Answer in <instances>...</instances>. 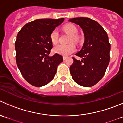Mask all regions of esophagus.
I'll list each match as a JSON object with an SVG mask.
<instances>
[{
	"instance_id": "1",
	"label": "esophagus",
	"mask_w": 123,
	"mask_h": 123,
	"mask_svg": "<svg viewBox=\"0 0 123 123\" xmlns=\"http://www.w3.org/2000/svg\"><path fill=\"white\" fill-rule=\"evenodd\" d=\"M67 58H68L67 56H63V59H64V60L65 61V60H66L67 59Z\"/></svg>"
}]
</instances>
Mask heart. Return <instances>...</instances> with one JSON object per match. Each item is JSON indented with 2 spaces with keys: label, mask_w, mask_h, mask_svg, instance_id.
I'll return each instance as SVG.
<instances>
[{
  "label": "heart",
  "mask_w": 123,
  "mask_h": 123,
  "mask_svg": "<svg viewBox=\"0 0 123 123\" xmlns=\"http://www.w3.org/2000/svg\"><path fill=\"white\" fill-rule=\"evenodd\" d=\"M64 30L68 34L71 35L70 39V42L77 41L78 37L76 35L77 33V29L73 24H67L64 26ZM50 40L53 44H56L59 40V32L57 29H54L51 32ZM76 50V46L74 44L71 43L68 45L58 44L53 49V52L57 54L62 56H68L71 53H73Z\"/></svg>",
  "instance_id": "heart-1"
}]
</instances>
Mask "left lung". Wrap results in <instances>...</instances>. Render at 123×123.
Here are the masks:
<instances>
[{
  "mask_svg": "<svg viewBox=\"0 0 123 123\" xmlns=\"http://www.w3.org/2000/svg\"><path fill=\"white\" fill-rule=\"evenodd\" d=\"M82 29L85 41L82 49L74 58L70 67V74L75 82L82 86L91 87L102 79L109 63L111 44L107 33L97 21L87 17L69 20Z\"/></svg>",
  "mask_w": 123,
  "mask_h": 123,
  "instance_id": "8db88e82",
  "label": "left lung"
}]
</instances>
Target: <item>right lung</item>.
<instances>
[{
	"label": "right lung",
	"instance_id": "obj_1",
	"mask_svg": "<svg viewBox=\"0 0 123 123\" xmlns=\"http://www.w3.org/2000/svg\"><path fill=\"white\" fill-rule=\"evenodd\" d=\"M64 18L38 19L27 23L17 35L15 43L16 62L23 77L28 83L41 87L49 83L63 61L59 54L50 56L53 47L51 32Z\"/></svg>",
	"mask_w": 123,
	"mask_h": 123
}]
</instances>
